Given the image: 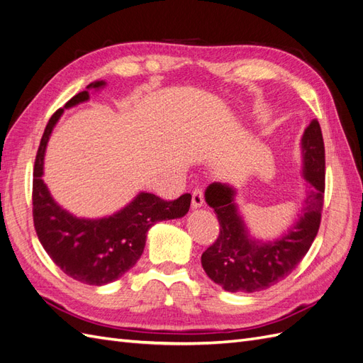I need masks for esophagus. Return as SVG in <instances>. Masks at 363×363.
Here are the masks:
<instances>
[{
	"label": "esophagus",
	"mask_w": 363,
	"mask_h": 363,
	"mask_svg": "<svg viewBox=\"0 0 363 363\" xmlns=\"http://www.w3.org/2000/svg\"><path fill=\"white\" fill-rule=\"evenodd\" d=\"M204 204V194L201 189H195L192 192V207L194 208H199Z\"/></svg>",
	"instance_id": "obj_1"
}]
</instances>
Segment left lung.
<instances>
[{
  "mask_svg": "<svg viewBox=\"0 0 363 363\" xmlns=\"http://www.w3.org/2000/svg\"><path fill=\"white\" fill-rule=\"evenodd\" d=\"M301 175L306 182L301 213L271 240L255 238L236 203V188L213 182L204 199L219 221V236L201 255L208 279L228 292H257L286 279L309 251L321 223L324 201V140L320 123L312 119L301 136Z\"/></svg>",
  "mask_w": 363,
  "mask_h": 363,
  "instance_id": "obj_1",
  "label": "left lung"
}]
</instances>
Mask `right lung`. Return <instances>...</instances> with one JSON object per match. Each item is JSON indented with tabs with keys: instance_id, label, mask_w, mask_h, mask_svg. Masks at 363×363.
I'll list each match as a JSON object with an SVG mask.
<instances>
[{
	"instance_id": "1",
	"label": "right lung",
	"mask_w": 363,
	"mask_h": 363,
	"mask_svg": "<svg viewBox=\"0 0 363 363\" xmlns=\"http://www.w3.org/2000/svg\"><path fill=\"white\" fill-rule=\"evenodd\" d=\"M96 80L86 86L51 116L43 131L33 172V221L43 250L71 279L103 286L123 277L136 265L145 248L147 232L159 221L183 218L189 212L191 194L174 201L140 191L127 206L103 218L75 216L63 208L43 182L45 152L54 127L67 108L89 101V92L104 89Z\"/></svg>"
}]
</instances>
